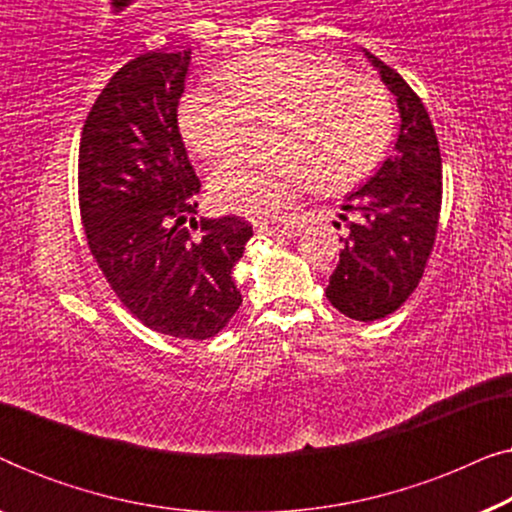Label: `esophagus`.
Wrapping results in <instances>:
<instances>
[{
  "mask_svg": "<svg viewBox=\"0 0 512 512\" xmlns=\"http://www.w3.org/2000/svg\"><path fill=\"white\" fill-rule=\"evenodd\" d=\"M256 233L268 237H296L298 230L289 226H272V223H256Z\"/></svg>",
  "mask_w": 512,
  "mask_h": 512,
  "instance_id": "esophagus-1",
  "label": "esophagus"
}]
</instances>
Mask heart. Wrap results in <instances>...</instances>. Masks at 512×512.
Listing matches in <instances>:
<instances>
[{"label": "heart", "mask_w": 512, "mask_h": 512, "mask_svg": "<svg viewBox=\"0 0 512 512\" xmlns=\"http://www.w3.org/2000/svg\"><path fill=\"white\" fill-rule=\"evenodd\" d=\"M221 86H200L179 104V128L195 153L212 163L249 142L254 121L275 119L272 158H244L209 181L214 205L251 219H270L305 195L347 191L370 177L394 139V102L380 81L352 74L326 53H244L219 72Z\"/></svg>", "instance_id": "heart-1"}]
</instances>
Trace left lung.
Wrapping results in <instances>:
<instances>
[{
  "label": "left lung",
  "instance_id": "1",
  "mask_svg": "<svg viewBox=\"0 0 512 512\" xmlns=\"http://www.w3.org/2000/svg\"><path fill=\"white\" fill-rule=\"evenodd\" d=\"M366 58L396 95L401 130L394 153L342 205L353 221L340 237V263L326 298L356 321L387 317L417 289L436 242L443 202V160L422 100L396 69L368 51ZM340 219L348 221L346 214Z\"/></svg>",
  "mask_w": 512,
  "mask_h": 512
}]
</instances>
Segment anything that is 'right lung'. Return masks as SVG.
I'll use <instances>...</instances> for the list:
<instances>
[{"mask_svg":"<svg viewBox=\"0 0 512 512\" xmlns=\"http://www.w3.org/2000/svg\"><path fill=\"white\" fill-rule=\"evenodd\" d=\"M188 65L191 48L151 51L111 76L81 132L79 207L118 300L151 331L207 340L242 305L233 268L254 230L240 216L195 221L200 179L177 123Z\"/></svg>","mask_w":512,"mask_h":512,"instance_id":"obj_1","label":"right lung"}]
</instances>
